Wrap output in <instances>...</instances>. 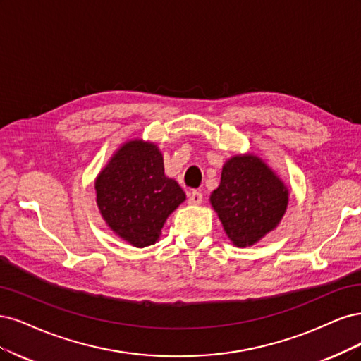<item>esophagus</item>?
Wrapping results in <instances>:
<instances>
[{"label":"esophagus","instance_id":"obj_1","mask_svg":"<svg viewBox=\"0 0 361 361\" xmlns=\"http://www.w3.org/2000/svg\"><path fill=\"white\" fill-rule=\"evenodd\" d=\"M202 200H204L202 193L197 192V190H193V192L189 195V202H190L192 205H200V204L202 202Z\"/></svg>","mask_w":361,"mask_h":361}]
</instances>
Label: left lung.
<instances>
[{"instance_id":"8db88e82","label":"left lung","mask_w":361,"mask_h":361,"mask_svg":"<svg viewBox=\"0 0 361 361\" xmlns=\"http://www.w3.org/2000/svg\"><path fill=\"white\" fill-rule=\"evenodd\" d=\"M210 201L231 241L246 247L281 222L288 190L257 156H235L225 164Z\"/></svg>"}]
</instances>
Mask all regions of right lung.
Here are the masks:
<instances>
[{
  "label": "right lung",
  "mask_w": 361,
  "mask_h": 361,
  "mask_svg": "<svg viewBox=\"0 0 361 361\" xmlns=\"http://www.w3.org/2000/svg\"><path fill=\"white\" fill-rule=\"evenodd\" d=\"M97 205L112 231L136 247L154 244L168 216L185 200L176 180L165 177L156 145L124 144L96 180Z\"/></svg>",
  "instance_id": "add662e5"
}]
</instances>
